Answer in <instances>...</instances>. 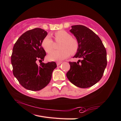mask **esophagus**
<instances>
[{
	"label": "esophagus",
	"instance_id": "34e87169",
	"mask_svg": "<svg viewBox=\"0 0 121 121\" xmlns=\"http://www.w3.org/2000/svg\"><path fill=\"white\" fill-rule=\"evenodd\" d=\"M61 63H62V62H57L56 65H60V64H61Z\"/></svg>",
	"mask_w": 121,
	"mask_h": 121
}]
</instances>
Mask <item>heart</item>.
Returning a JSON list of instances; mask_svg holds the SVG:
<instances>
[{"instance_id":"obj_1","label":"heart","mask_w":121,"mask_h":121,"mask_svg":"<svg viewBox=\"0 0 121 121\" xmlns=\"http://www.w3.org/2000/svg\"><path fill=\"white\" fill-rule=\"evenodd\" d=\"M55 40L57 42H61L59 45V50L51 52L48 56L50 61H61L66 59L71 54H75L79 49L77 39L72 38L69 33L64 30H60L54 34ZM42 46L47 52H50L54 48V42L51 36L47 35L43 39Z\"/></svg>"}]
</instances>
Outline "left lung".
<instances>
[{
    "mask_svg": "<svg viewBox=\"0 0 121 121\" xmlns=\"http://www.w3.org/2000/svg\"><path fill=\"white\" fill-rule=\"evenodd\" d=\"M70 32L79 43V49L73 58H82L77 63L69 62L66 74L74 85L82 88L92 86L102 78L107 65L106 49L97 35L86 26H71Z\"/></svg>",
    "mask_w": 121,
    "mask_h": 121,
    "instance_id": "left-lung-1",
    "label": "left lung"
}]
</instances>
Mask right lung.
Returning a JSON list of instances; mask_svg holds the SVG:
<instances>
[{
  "mask_svg": "<svg viewBox=\"0 0 121 121\" xmlns=\"http://www.w3.org/2000/svg\"><path fill=\"white\" fill-rule=\"evenodd\" d=\"M47 34L39 28L29 30L19 37L13 47L11 56L13 74L19 83L30 91H38L47 86L56 67L53 61L37 64L46 56L42 42Z\"/></svg>",
  "mask_w": 121,
  "mask_h": 121,
  "instance_id": "right-lung-1",
  "label": "right lung"
}]
</instances>
